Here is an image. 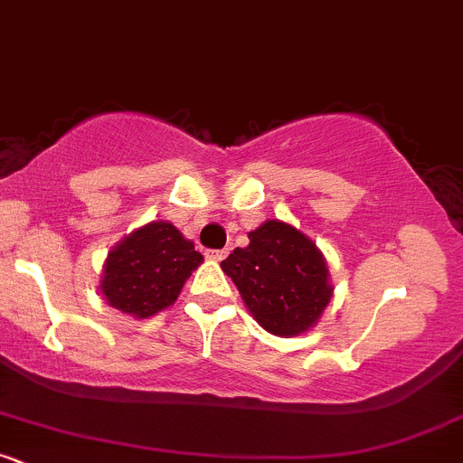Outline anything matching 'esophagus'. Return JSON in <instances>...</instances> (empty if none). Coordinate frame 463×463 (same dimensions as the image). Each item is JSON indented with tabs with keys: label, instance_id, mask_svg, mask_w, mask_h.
<instances>
[{
	"label": "esophagus",
	"instance_id": "1",
	"mask_svg": "<svg viewBox=\"0 0 463 463\" xmlns=\"http://www.w3.org/2000/svg\"><path fill=\"white\" fill-rule=\"evenodd\" d=\"M227 253H230L227 250H207L205 256L212 258V260H222V258H225Z\"/></svg>",
	"mask_w": 463,
	"mask_h": 463
}]
</instances>
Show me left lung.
I'll return each instance as SVG.
<instances>
[{
    "mask_svg": "<svg viewBox=\"0 0 463 463\" xmlns=\"http://www.w3.org/2000/svg\"><path fill=\"white\" fill-rule=\"evenodd\" d=\"M221 267L253 317L273 335L307 331L331 300L333 287L322 253L287 222H262L250 233V245L236 247Z\"/></svg>",
    "mask_w": 463,
    "mask_h": 463,
    "instance_id": "1",
    "label": "left lung"
}]
</instances>
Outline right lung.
<instances>
[{
  "instance_id": "right-lung-1",
  "label": "right lung",
  "mask_w": 463,
  "mask_h": 463,
  "mask_svg": "<svg viewBox=\"0 0 463 463\" xmlns=\"http://www.w3.org/2000/svg\"><path fill=\"white\" fill-rule=\"evenodd\" d=\"M201 260L172 222H150L108 253L101 293L114 309L150 317L176 300Z\"/></svg>"
}]
</instances>
